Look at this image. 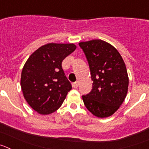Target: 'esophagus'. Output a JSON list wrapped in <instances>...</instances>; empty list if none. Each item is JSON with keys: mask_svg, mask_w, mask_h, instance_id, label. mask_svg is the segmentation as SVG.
I'll list each match as a JSON object with an SVG mask.
<instances>
[{"mask_svg": "<svg viewBox=\"0 0 149 149\" xmlns=\"http://www.w3.org/2000/svg\"><path fill=\"white\" fill-rule=\"evenodd\" d=\"M72 86H73L74 88H77V86H78V83L77 82H74L72 84Z\"/></svg>", "mask_w": 149, "mask_h": 149, "instance_id": "1", "label": "esophagus"}]
</instances>
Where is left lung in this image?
<instances>
[{
	"label": "left lung",
	"instance_id": "left-lung-1",
	"mask_svg": "<svg viewBox=\"0 0 149 149\" xmlns=\"http://www.w3.org/2000/svg\"><path fill=\"white\" fill-rule=\"evenodd\" d=\"M93 80V89L83 95L89 112L106 118L117 111L125 101L128 89V75L122 56L112 45L101 39L81 42Z\"/></svg>",
	"mask_w": 149,
	"mask_h": 149
}]
</instances>
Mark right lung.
I'll return each instance as SVG.
<instances>
[{"label":"right lung","mask_w":149,"mask_h":149,"mask_svg":"<svg viewBox=\"0 0 149 149\" xmlns=\"http://www.w3.org/2000/svg\"><path fill=\"white\" fill-rule=\"evenodd\" d=\"M73 43H48L29 56L24 65L21 87L24 97L42 115L58 110L72 89L62 62L76 49Z\"/></svg>","instance_id":"obj_1"}]
</instances>
